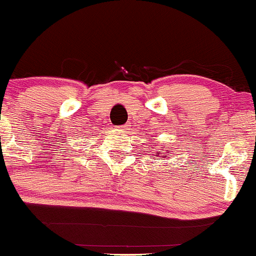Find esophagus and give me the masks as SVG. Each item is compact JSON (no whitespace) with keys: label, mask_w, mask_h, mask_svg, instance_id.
<instances>
[{"label":"esophagus","mask_w":256,"mask_h":256,"mask_svg":"<svg viewBox=\"0 0 256 256\" xmlns=\"http://www.w3.org/2000/svg\"><path fill=\"white\" fill-rule=\"evenodd\" d=\"M120 129H123V130H124V129H127V128H128V126H127V124H124V126H120Z\"/></svg>","instance_id":"esophagus-1"}]
</instances>
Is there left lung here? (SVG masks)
<instances>
[{
	"label": "left lung",
	"instance_id": "8db88e82",
	"mask_svg": "<svg viewBox=\"0 0 256 256\" xmlns=\"http://www.w3.org/2000/svg\"><path fill=\"white\" fill-rule=\"evenodd\" d=\"M156 154H159V152H156Z\"/></svg>",
	"mask_w": 256,
	"mask_h": 256
}]
</instances>
